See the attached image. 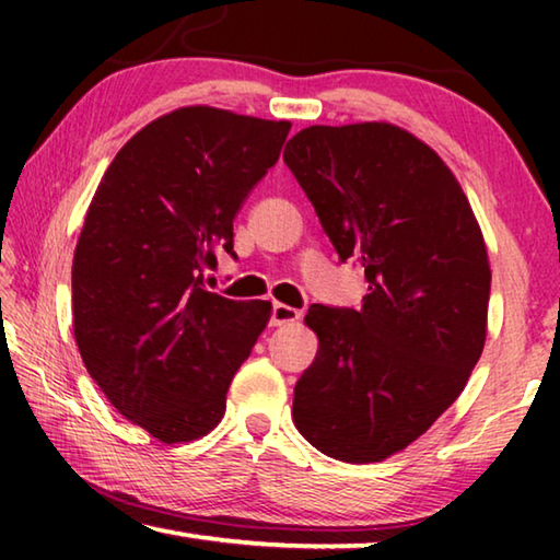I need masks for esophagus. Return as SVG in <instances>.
<instances>
[{
  "label": "esophagus",
  "mask_w": 560,
  "mask_h": 560,
  "mask_svg": "<svg viewBox=\"0 0 560 560\" xmlns=\"http://www.w3.org/2000/svg\"><path fill=\"white\" fill-rule=\"evenodd\" d=\"M299 318H301V311L287 306V303H273L269 324L271 326H287V324H296Z\"/></svg>",
  "instance_id": "obj_1"
}]
</instances>
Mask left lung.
<instances>
[{
    "label": "left lung",
    "instance_id": "1",
    "mask_svg": "<svg viewBox=\"0 0 560 560\" xmlns=\"http://www.w3.org/2000/svg\"><path fill=\"white\" fill-rule=\"evenodd\" d=\"M283 163L368 281L360 308H308L318 353L293 422L334 459H387L457 400L485 350V236L442 158L390 122L303 128Z\"/></svg>",
    "mask_w": 560,
    "mask_h": 560
}]
</instances>
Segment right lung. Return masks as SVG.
Here are the masks:
<instances>
[{
  "instance_id": "1",
  "label": "right lung",
  "mask_w": 560,
  "mask_h": 560,
  "mask_svg": "<svg viewBox=\"0 0 560 560\" xmlns=\"http://www.w3.org/2000/svg\"><path fill=\"white\" fill-rule=\"evenodd\" d=\"M289 120L189 106L136 132L93 195L71 269L73 336L108 402L165 444L217 428L269 301L205 289Z\"/></svg>"
}]
</instances>
